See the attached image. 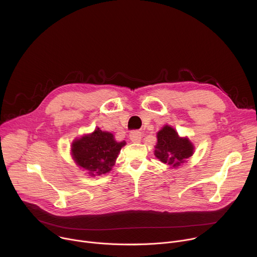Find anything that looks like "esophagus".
I'll return each mask as SVG.
<instances>
[{
  "label": "esophagus",
  "mask_w": 257,
  "mask_h": 257,
  "mask_svg": "<svg viewBox=\"0 0 257 257\" xmlns=\"http://www.w3.org/2000/svg\"><path fill=\"white\" fill-rule=\"evenodd\" d=\"M129 137H130V140H131L133 143H138V142H140V140H141V133L138 132V131H133V132L130 133Z\"/></svg>",
  "instance_id": "1"
}]
</instances>
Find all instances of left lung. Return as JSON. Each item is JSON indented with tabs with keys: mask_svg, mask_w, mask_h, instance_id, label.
Here are the masks:
<instances>
[{
	"mask_svg": "<svg viewBox=\"0 0 257 257\" xmlns=\"http://www.w3.org/2000/svg\"><path fill=\"white\" fill-rule=\"evenodd\" d=\"M157 139L155 156L170 168L180 167L194 154V145L190 139L179 136L170 125H165L157 133Z\"/></svg>",
	"mask_w": 257,
	"mask_h": 257,
	"instance_id": "8db88e82",
	"label": "left lung"
}]
</instances>
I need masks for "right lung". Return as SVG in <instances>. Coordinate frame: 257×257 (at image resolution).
I'll return each instance as SVG.
<instances>
[{"label":"right lung","instance_id":"add662e5","mask_svg":"<svg viewBox=\"0 0 257 257\" xmlns=\"http://www.w3.org/2000/svg\"><path fill=\"white\" fill-rule=\"evenodd\" d=\"M126 141H116L111 132L95 128L93 132L75 138L71 156L75 164L91 177L108 173L114 167Z\"/></svg>","mask_w":257,"mask_h":257}]
</instances>
